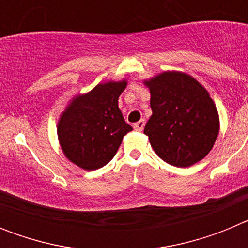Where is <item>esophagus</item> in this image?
Masks as SVG:
<instances>
[{
	"instance_id": "1",
	"label": "esophagus",
	"mask_w": 248,
	"mask_h": 248,
	"mask_svg": "<svg viewBox=\"0 0 248 248\" xmlns=\"http://www.w3.org/2000/svg\"><path fill=\"white\" fill-rule=\"evenodd\" d=\"M144 125H145V122H144V120L141 119V120H139V122H138V123H135V124H134V129L137 131H141L144 129Z\"/></svg>"
}]
</instances>
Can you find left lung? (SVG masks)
<instances>
[{
    "mask_svg": "<svg viewBox=\"0 0 248 248\" xmlns=\"http://www.w3.org/2000/svg\"><path fill=\"white\" fill-rule=\"evenodd\" d=\"M153 114L144 128L159 157L177 168L202 160L214 146L220 119L209 92L183 72H163L145 80Z\"/></svg>",
    "mask_w": 248,
    "mask_h": 248,
    "instance_id": "1",
    "label": "left lung"
}]
</instances>
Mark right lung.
I'll return each instance as SVG.
<instances>
[{
	"mask_svg": "<svg viewBox=\"0 0 248 248\" xmlns=\"http://www.w3.org/2000/svg\"><path fill=\"white\" fill-rule=\"evenodd\" d=\"M125 87V79L99 83L71 100L57 125L59 144L69 161L97 170L117 154L124 135L133 130L118 107Z\"/></svg>",
	"mask_w": 248,
	"mask_h": 248,
	"instance_id": "1",
	"label": "right lung"
}]
</instances>
